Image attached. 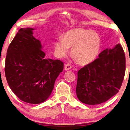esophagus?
Here are the masks:
<instances>
[{"mask_svg": "<svg viewBox=\"0 0 130 130\" xmlns=\"http://www.w3.org/2000/svg\"><path fill=\"white\" fill-rule=\"evenodd\" d=\"M72 68V67L69 64V63H67V64L65 65V70H69L70 69H71Z\"/></svg>", "mask_w": 130, "mask_h": 130, "instance_id": "34e87169", "label": "esophagus"}]
</instances>
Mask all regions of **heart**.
<instances>
[{
    "instance_id": "1",
    "label": "heart",
    "mask_w": 130,
    "mask_h": 130,
    "mask_svg": "<svg viewBox=\"0 0 130 130\" xmlns=\"http://www.w3.org/2000/svg\"><path fill=\"white\" fill-rule=\"evenodd\" d=\"M101 39L97 33L90 30L77 28L65 33L55 43L56 55L59 57L67 56L72 48L73 57L81 64H89L100 54Z\"/></svg>"
}]
</instances>
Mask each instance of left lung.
<instances>
[{"label": "left lung", "mask_w": 130, "mask_h": 130, "mask_svg": "<svg viewBox=\"0 0 130 130\" xmlns=\"http://www.w3.org/2000/svg\"><path fill=\"white\" fill-rule=\"evenodd\" d=\"M126 70V57L120 44L106 49L99 58L78 72L76 94L87 105L106 102L121 89Z\"/></svg>", "instance_id": "1"}]
</instances>
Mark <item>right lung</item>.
<instances>
[{"mask_svg":"<svg viewBox=\"0 0 130 130\" xmlns=\"http://www.w3.org/2000/svg\"><path fill=\"white\" fill-rule=\"evenodd\" d=\"M33 30H19L7 49L4 70L13 93L25 102L38 104L50 96L63 63L46 58L41 42L33 36Z\"/></svg>","mask_w":130,"mask_h":130,"instance_id":"1","label":"right lung"}]
</instances>
